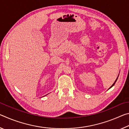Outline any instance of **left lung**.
Wrapping results in <instances>:
<instances>
[{"mask_svg":"<svg viewBox=\"0 0 129 129\" xmlns=\"http://www.w3.org/2000/svg\"><path fill=\"white\" fill-rule=\"evenodd\" d=\"M118 77H117V79H116V80H115V82H114V84H113V85H112V86H110V88H112V86H114V84H115V82H116V81H117V79H118ZM110 88H109V89H110Z\"/></svg>","mask_w":129,"mask_h":129,"instance_id":"1","label":"left lung"}]
</instances>
